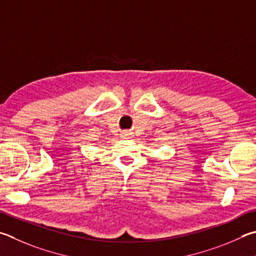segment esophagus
Returning a JSON list of instances; mask_svg holds the SVG:
<instances>
[{"label": "esophagus", "mask_w": 256, "mask_h": 256, "mask_svg": "<svg viewBox=\"0 0 256 256\" xmlns=\"http://www.w3.org/2000/svg\"><path fill=\"white\" fill-rule=\"evenodd\" d=\"M128 136H130V133H128V131H123V132H122V136H123V138H128Z\"/></svg>", "instance_id": "obj_1"}]
</instances>
